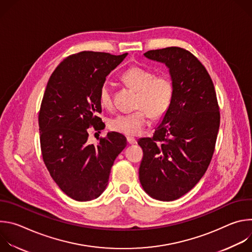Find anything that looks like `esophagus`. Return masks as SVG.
<instances>
[{
	"label": "esophagus",
	"mask_w": 252,
	"mask_h": 252,
	"mask_svg": "<svg viewBox=\"0 0 252 252\" xmlns=\"http://www.w3.org/2000/svg\"><path fill=\"white\" fill-rule=\"evenodd\" d=\"M126 140H127V142L129 143V145H135V143L137 142L136 139L134 137H132V136H127Z\"/></svg>",
	"instance_id": "1"
}]
</instances>
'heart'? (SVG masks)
<instances>
[{
    "label": "heart",
    "instance_id": "obj_1",
    "mask_svg": "<svg viewBox=\"0 0 252 252\" xmlns=\"http://www.w3.org/2000/svg\"><path fill=\"white\" fill-rule=\"evenodd\" d=\"M121 80L136 92L137 110L114 117L109 122V127L126 135H136L145 129L151 116L159 119L166 114L173 96V83L167 75H155L153 70L138 65L126 69ZM98 99L102 107L112 106L113 90L110 85L103 84L100 87Z\"/></svg>",
    "mask_w": 252,
    "mask_h": 252
}]
</instances>
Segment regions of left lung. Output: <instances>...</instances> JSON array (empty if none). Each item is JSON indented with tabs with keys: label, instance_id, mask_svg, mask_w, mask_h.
<instances>
[{
	"label": "left lung",
	"instance_id": "1",
	"mask_svg": "<svg viewBox=\"0 0 252 252\" xmlns=\"http://www.w3.org/2000/svg\"><path fill=\"white\" fill-rule=\"evenodd\" d=\"M145 56L169 68L173 96L153 137L137 141L143 152L139 182L153 198L171 201L205 173L220 129V106L209 74L189 51L168 47Z\"/></svg>",
	"mask_w": 252,
	"mask_h": 252
}]
</instances>
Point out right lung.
<instances>
[{"instance_id": "right-lung-1", "label": "right lung", "mask_w": 252, "mask_h": 252, "mask_svg": "<svg viewBox=\"0 0 252 252\" xmlns=\"http://www.w3.org/2000/svg\"><path fill=\"white\" fill-rule=\"evenodd\" d=\"M126 55L80 52L61 62L49 79L39 112L42 156L55 183L75 200L102 193L126 146V138L115 131L100 137L97 146L88 142L89 128L104 127L97 117L100 87Z\"/></svg>"}]
</instances>
